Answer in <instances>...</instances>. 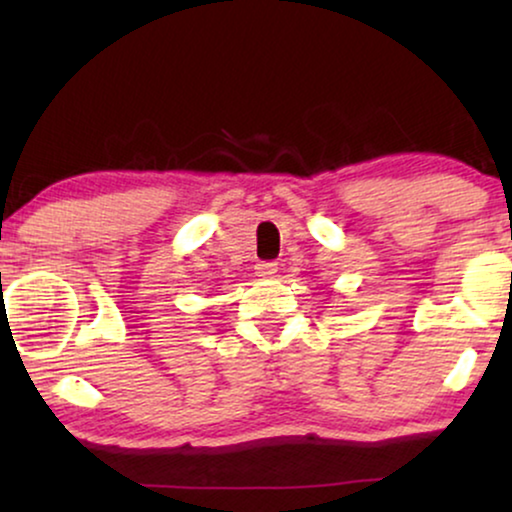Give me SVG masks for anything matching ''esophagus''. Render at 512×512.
I'll return each instance as SVG.
<instances>
[{
  "label": "esophagus",
  "instance_id": "esophagus-1",
  "mask_svg": "<svg viewBox=\"0 0 512 512\" xmlns=\"http://www.w3.org/2000/svg\"><path fill=\"white\" fill-rule=\"evenodd\" d=\"M275 272H277V263H272V261L256 263V275L258 277H275Z\"/></svg>",
  "mask_w": 512,
  "mask_h": 512
}]
</instances>
